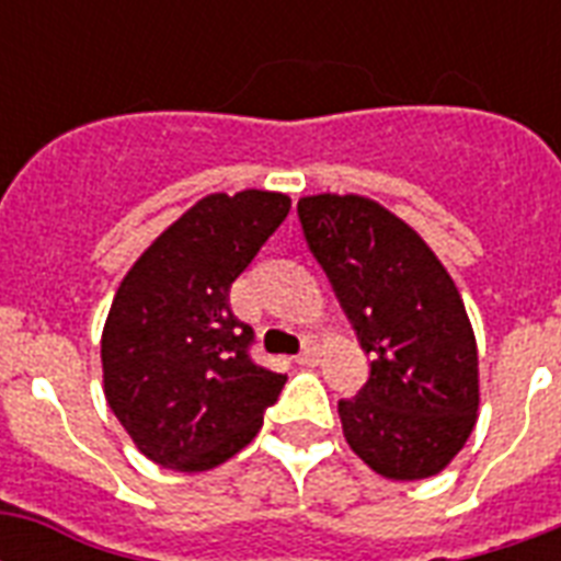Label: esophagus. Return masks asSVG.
I'll return each instance as SVG.
<instances>
[{
    "label": "esophagus",
    "mask_w": 561,
    "mask_h": 561,
    "mask_svg": "<svg viewBox=\"0 0 561 561\" xmlns=\"http://www.w3.org/2000/svg\"><path fill=\"white\" fill-rule=\"evenodd\" d=\"M317 358H320V343L311 341V337H306V341H302V352L297 355V360L302 364V367H314Z\"/></svg>",
    "instance_id": "34e87169"
}]
</instances>
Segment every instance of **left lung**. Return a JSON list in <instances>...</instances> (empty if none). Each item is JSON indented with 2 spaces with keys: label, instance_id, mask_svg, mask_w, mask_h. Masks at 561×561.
Instances as JSON below:
<instances>
[{
  "label": "left lung",
  "instance_id": "obj_1",
  "mask_svg": "<svg viewBox=\"0 0 561 561\" xmlns=\"http://www.w3.org/2000/svg\"><path fill=\"white\" fill-rule=\"evenodd\" d=\"M297 211L373 358L358 396L337 401L346 443L383 478H431L478 422V343L460 290L431 247L375 201L317 194Z\"/></svg>",
  "mask_w": 561,
  "mask_h": 561
}]
</instances>
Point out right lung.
I'll use <instances>...</instances> for the list:
<instances>
[{"instance_id": "add662e5", "label": "right lung", "mask_w": 561, "mask_h": 561, "mask_svg": "<svg viewBox=\"0 0 561 561\" xmlns=\"http://www.w3.org/2000/svg\"><path fill=\"white\" fill-rule=\"evenodd\" d=\"M290 197L209 194L127 271L101 334L104 396L162 469L206 471L244 448L285 375L255 364L229 288L288 218Z\"/></svg>"}]
</instances>
